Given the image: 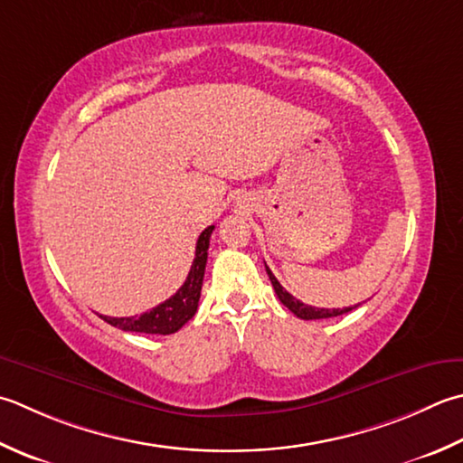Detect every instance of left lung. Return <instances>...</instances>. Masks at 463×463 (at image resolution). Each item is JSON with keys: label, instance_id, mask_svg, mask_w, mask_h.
Here are the masks:
<instances>
[{"label": "left lung", "instance_id": "8db88e82", "mask_svg": "<svg viewBox=\"0 0 463 463\" xmlns=\"http://www.w3.org/2000/svg\"><path fill=\"white\" fill-rule=\"evenodd\" d=\"M265 269H267V275H269V279H270V283H273V288H275V293H277V297H279V301L283 303V305L287 307V309L291 311L293 315H297L298 319H305V321H313V319H331V317L345 315V313L355 309V307H359V305H355V307H343V309H319V307L305 305V303H301V301H297V298H295L291 293H287L285 288L280 287V283L275 279V275L270 273V269H269L267 265H265Z\"/></svg>", "mask_w": 463, "mask_h": 463}]
</instances>
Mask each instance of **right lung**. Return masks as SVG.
<instances>
[{
	"label": "right lung",
	"mask_w": 463,
	"mask_h": 463,
	"mask_svg": "<svg viewBox=\"0 0 463 463\" xmlns=\"http://www.w3.org/2000/svg\"><path fill=\"white\" fill-rule=\"evenodd\" d=\"M214 226H208L201 232L196 241L194 260L190 267V273L184 280V285L178 291L166 298L165 303L154 307V309L134 315V317H106L99 315L106 323L112 327L130 333H148V335H170L176 333L184 323L193 319L198 309V298H201L206 259H208V242H211V234Z\"/></svg>",
	"instance_id": "right-lung-1"
}]
</instances>
